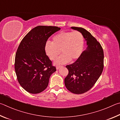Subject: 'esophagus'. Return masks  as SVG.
<instances>
[{
    "label": "esophagus",
    "mask_w": 120,
    "mask_h": 120,
    "mask_svg": "<svg viewBox=\"0 0 120 120\" xmlns=\"http://www.w3.org/2000/svg\"><path fill=\"white\" fill-rule=\"evenodd\" d=\"M61 67H62L61 66H56V70H58V69L61 68Z\"/></svg>",
    "instance_id": "34e87169"
}]
</instances>
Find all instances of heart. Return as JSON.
<instances>
[{
  "label": "heart",
  "instance_id": "1",
  "mask_svg": "<svg viewBox=\"0 0 120 120\" xmlns=\"http://www.w3.org/2000/svg\"><path fill=\"white\" fill-rule=\"evenodd\" d=\"M83 36L80 32L62 31L54 36L52 43H46L45 50L52 60H55L61 50L63 54L55 61V64L60 65L78 59L83 52Z\"/></svg>",
  "mask_w": 120,
  "mask_h": 120
}]
</instances>
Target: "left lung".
<instances>
[{
  "mask_svg": "<svg viewBox=\"0 0 120 120\" xmlns=\"http://www.w3.org/2000/svg\"><path fill=\"white\" fill-rule=\"evenodd\" d=\"M71 28L82 33L87 47L74 63L68 65V74L64 79L65 86L73 93L83 94L91 89L103 72V50L99 42L91 34L81 27Z\"/></svg>",
  "mask_w": 120,
  "mask_h": 120,
  "instance_id": "1",
  "label": "left lung"
}]
</instances>
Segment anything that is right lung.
Here are the masks:
<instances>
[{
	"label": "right lung",
	"mask_w": 120,
	"mask_h": 120,
	"mask_svg": "<svg viewBox=\"0 0 120 120\" xmlns=\"http://www.w3.org/2000/svg\"><path fill=\"white\" fill-rule=\"evenodd\" d=\"M60 28L38 26L24 37L15 56V70L19 83L28 93L37 94L47 87L49 79L56 71L46 55L45 46L50 36Z\"/></svg>",
	"instance_id": "add662e5"
}]
</instances>
